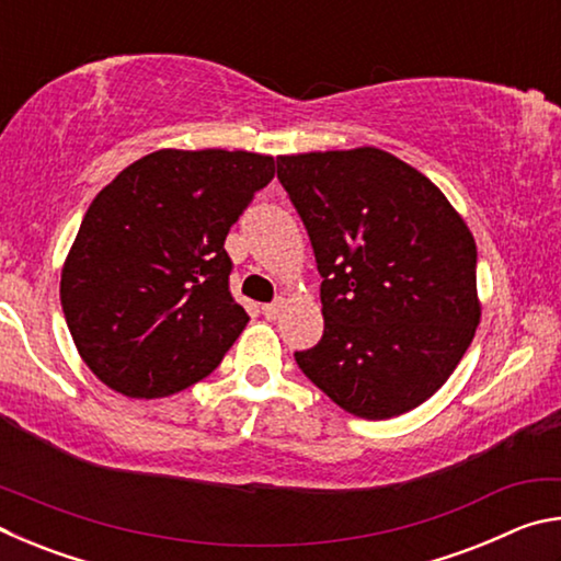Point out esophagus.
Wrapping results in <instances>:
<instances>
[{
  "label": "esophagus",
  "instance_id": "obj_1",
  "mask_svg": "<svg viewBox=\"0 0 561 561\" xmlns=\"http://www.w3.org/2000/svg\"><path fill=\"white\" fill-rule=\"evenodd\" d=\"M284 307H287V301H284V299H277V301H272V304H264L262 314L267 317V319H279Z\"/></svg>",
  "mask_w": 561,
  "mask_h": 561
}]
</instances>
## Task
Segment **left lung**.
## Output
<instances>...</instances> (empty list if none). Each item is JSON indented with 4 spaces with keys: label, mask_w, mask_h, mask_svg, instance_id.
<instances>
[{
    "label": "left lung",
    "mask_w": 561,
    "mask_h": 561,
    "mask_svg": "<svg viewBox=\"0 0 561 561\" xmlns=\"http://www.w3.org/2000/svg\"><path fill=\"white\" fill-rule=\"evenodd\" d=\"M321 274L324 336L294 358L346 413L383 421L448 381L480 324L478 247L428 178L381 148L277 158Z\"/></svg>",
    "instance_id": "obj_1"
}]
</instances>
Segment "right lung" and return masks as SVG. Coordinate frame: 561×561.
Here are the masks:
<instances>
[{"mask_svg": "<svg viewBox=\"0 0 561 561\" xmlns=\"http://www.w3.org/2000/svg\"><path fill=\"white\" fill-rule=\"evenodd\" d=\"M274 158L247 150L144 156L93 197L61 270L81 358L113 391L163 398L203 381L247 327L225 237Z\"/></svg>", "mask_w": 561, "mask_h": 561, "instance_id": "obj_1", "label": "right lung"}]
</instances>
